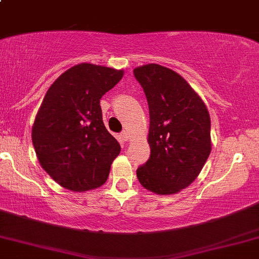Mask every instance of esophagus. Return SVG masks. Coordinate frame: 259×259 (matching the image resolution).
Returning <instances> with one entry per match:
<instances>
[{
	"label": "esophagus",
	"mask_w": 259,
	"mask_h": 259,
	"mask_svg": "<svg viewBox=\"0 0 259 259\" xmlns=\"http://www.w3.org/2000/svg\"><path fill=\"white\" fill-rule=\"evenodd\" d=\"M120 138H121V140H123V141H127V140H129V134H127L126 132H123L120 134Z\"/></svg>",
	"instance_id": "esophagus-1"
}]
</instances>
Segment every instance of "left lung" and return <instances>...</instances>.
<instances>
[{"label": "left lung", "mask_w": 259, "mask_h": 259, "mask_svg": "<svg viewBox=\"0 0 259 259\" xmlns=\"http://www.w3.org/2000/svg\"><path fill=\"white\" fill-rule=\"evenodd\" d=\"M150 111V158L136 175L145 189L174 195L201 173L212 150L210 118L204 102L189 82L159 64L134 69Z\"/></svg>", "instance_id": "1"}]
</instances>
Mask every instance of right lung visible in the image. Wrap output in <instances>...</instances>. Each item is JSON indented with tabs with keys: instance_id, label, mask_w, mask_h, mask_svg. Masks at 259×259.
Masks as SVG:
<instances>
[{
	"instance_id": "add662e5",
	"label": "right lung",
	"mask_w": 259,
	"mask_h": 259,
	"mask_svg": "<svg viewBox=\"0 0 259 259\" xmlns=\"http://www.w3.org/2000/svg\"><path fill=\"white\" fill-rule=\"evenodd\" d=\"M123 69L80 63L59 75L38 108L31 139L38 163L56 183L82 192L102 186L120 146L102 120L100 100Z\"/></svg>"
}]
</instances>
